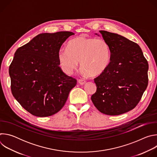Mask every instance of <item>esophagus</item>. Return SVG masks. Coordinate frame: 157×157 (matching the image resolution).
<instances>
[{"mask_svg": "<svg viewBox=\"0 0 157 157\" xmlns=\"http://www.w3.org/2000/svg\"><path fill=\"white\" fill-rule=\"evenodd\" d=\"M78 82H79L81 85H83V84H84L86 83V81L84 80V79H80L78 80Z\"/></svg>", "mask_w": 157, "mask_h": 157, "instance_id": "34e87169", "label": "esophagus"}]
</instances>
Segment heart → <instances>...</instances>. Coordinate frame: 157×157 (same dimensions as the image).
I'll list each match as a JSON object with an SVG mask.
<instances>
[{
  "label": "heart",
  "instance_id": "heart-1",
  "mask_svg": "<svg viewBox=\"0 0 157 157\" xmlns=\"http://www.w3.org/2000/svg\"><path fill=\"white\" fill-rule=\"evenodd\" d=\"M58 59L61 70L66 75H71L80 61L82 73L98 76L109 64L110 48L103 39L80 35L71 39L67 48L58 51Z\"/></svg>",
  "mask_w": 157,
  "mask_h": 157
}]
</instances>
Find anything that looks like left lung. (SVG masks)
<instances>
[{
  "label": "left lung",
  "instance_id": "8db88e82",
  "mask_svg": "<svg viewBox=\"0 0 157 157\" xmlns=\"http://www.w3.org/2000/svg\"><path fill=\"white\" fill-rule=\"evenodd\" d=\"M99 32L110 47V59L105 71L94 79L97 90L91 100L101 113L117 116L140 101L148 86V64L136 43L117 33Z\"/></svg>",
  "mask_w": 157,
  "mask_h": 157
}]
</instances>
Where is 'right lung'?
Masks as SVG:
<instances>
[{
  "mask_svg": "<svg viewBox=\"0 0 157 157\" xmlns=\"http://www.w3.org/2000/svg\"><path fill=\"white\" fill-rule=\"evenodd\" d=\"M71 32L44 33L18 48L9 66L11 91L27 111L37 117L51 116L65 104L76 85L59 66L58 53Z\"/></svg>",
  "mask_w": 157,
  "mask_h": 157,
  "instance_id": "right-lung-1",
  "label": "right lung"
}]
</instances>
